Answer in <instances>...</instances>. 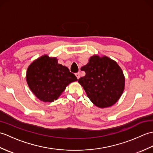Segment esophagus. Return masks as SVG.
<instances>
[{
  "label": "esophagus",
  "instance_id": "esophagus-1",
  "mask_svg": "<svg viewBox=\"0 0 153 153\" xmlns=\"http://www.w3.org/2000/svg\"><path fill=\"white\" fill-rule=\"evenodd\" d=\"M76 76L77 77V79H79V77H80V73H79V72L76 73Z\"/></svg>",
  "mask_w": 153,
  "mask_h": 153
}]
</instances>
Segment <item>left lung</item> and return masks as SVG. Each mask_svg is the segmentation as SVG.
Here are the masks:
<instances>
[{"label": "left lung", "mask_w": 153, "mask_h": 153, "mask_svg": "<svg viewBox=\"0 0 153 153\" xmlns=\"http://www.w3.org/2000/svg\"><path fill=\"white\" fill-rule=\"evenodd\" d=\"M81 70L85 71V76L78 82L96 106L107 108L120 99L124 90L125 77L116 61L95 54Z\"/></svg>", "instance_id": "8db88e82"}]
</instances>
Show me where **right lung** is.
Here are the masks:
<instances>
[{
	"label": "right lung",
	"mask_w": 153,
	"mask_h": 153,
	"mask_svg": "<svg viewBox=\"0 0 153 153\" xmlns=\"http://www.w3.org/2000/svg\"><path fill=\"white\" fill-rule=\"evenodd\" d=\"M77 80L66 66L58 63L56 57L47 54L35 60L26 72L30 89L37 99L45 102L57 100L66 87Z\"/></svg>",
	"instance_id": "obj_1"
}]
</instances>
